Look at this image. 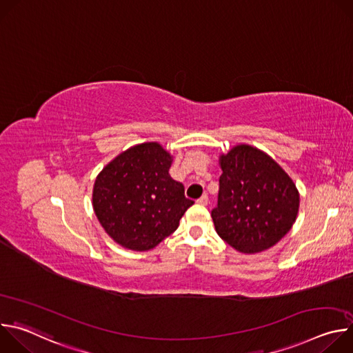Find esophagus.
<instances>
[{
    "mask_svg": "<svg viewBox=\"0 0 353 353\" xmlns=\"http://www.w3.org/2000/svg\"><path fill=\"white\" fill-rule=\"evenodd\" d=\"M196 204H199V205H207V204H208V195L204 194L203 196H199V198L196 199Z\"/></svg>",
    "mask_w": 353,
    "mask_h": 353,
    "instance_id": "esophagus-1",
    "label": "esophagus"
}]
</instances>
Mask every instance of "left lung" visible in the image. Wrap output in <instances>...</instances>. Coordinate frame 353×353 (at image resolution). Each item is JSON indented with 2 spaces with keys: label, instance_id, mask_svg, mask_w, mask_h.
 I'll use <instances>...</instances> for the list:
<instances>
[{
  "label": "left lung",
  "instance_id": "8db88e82",
  "mask_svg": "<svg viewBox=\"0 0 353 353\" xmlns=\"http://www.w3.org/2000/svg\"><path fill=\"white\" fill-rule=\"evenodd\" d=\"M218 205L211 216L222 240L244 254L276 244L299 211V191L263 150L237 145L219 158Z\"/></svg>",
  "mask_w": 353,
  "mask_h": 353
}]
</instances>
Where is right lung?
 <instances>
[{"instance_id": "add662e5", "label": "right lung", "mask_w": 353, "mask_h": 353, "mask_svg": "<svg viewBox=\"0 0 353 353\" xmlns=\"http://www.w3.org/2000/svg\"><path fill=\"white\" fill-rule=\"evenodd\" d=\"M172 157L158 142L135 145L114 158L96 177L94 214L120 245L146 251L179 226L194 204L184 185L169 174Z\"/></svg>"}]
</instances>
